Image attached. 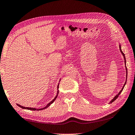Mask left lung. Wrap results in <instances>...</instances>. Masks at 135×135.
<instances>
[{"label": "left lung", "instance_id": "8db88e82", "mask_svg": "<svg viewBox=\"0 0 135 135\" xmlns=\"http://www.w3.org/2000/svg\"><path fill=\"white\" fill-rule=\"evenodd\" d=\"M119 48H120V52L122 53V54L123 55V57H124V63H125V66H126V58H125V56H124V53H123V52L122 51V50H121V47H120V45H119ZM126 67V79H127V76H128V69H127V68H126V66H125ZM126 82H125V83H124V85H123V88H122V90L119 91V93L118 94V95H116L115 97L113 98V99H112V100L110 102V103H112L113 102H114L115 101L116 99L118 98V96H119V95H120V93L122 92V90H123V88H124V86H125V85H126Z\"/></svg>", "mask_w": 135, "mask_h": 135}]
</instances>
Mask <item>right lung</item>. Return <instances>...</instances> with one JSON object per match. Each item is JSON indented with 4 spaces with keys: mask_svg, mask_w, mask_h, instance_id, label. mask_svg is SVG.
<instances>
[{
    "mask_svg": "<svg viewBox=\"0 0 135 135\" xmlns=\"http://www.w3.org/2000/svg\"><path fill=\"white\" fill-rule=\"evenodd\" d=\"M59 83L58 84V85H57V95L56 96V97L54 98V99H53V100H52L51 102H50L49 103H48L47 105V106H45V108H41V109H36V108H26V107H23V106H20V105H18V104H17V106H19L20 108H22V109H28V110H43V109H46V108H47V107H49V106L51 105V104L53 102H54L55 100H56V98H57V95H58V93H59V90H58V89H59Z\"/></svg>",
    "mask_w": 135,
    "mask_h": 135,
    "instance_id": "right-lung-1",
    "label": "right lung"
}]
</instances>
